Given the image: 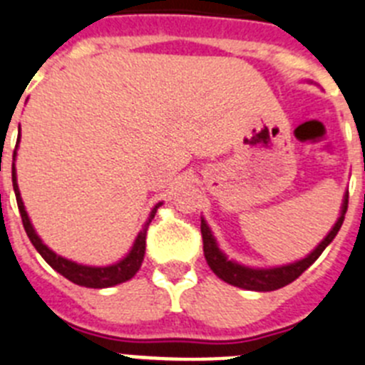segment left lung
Segmentation results:
<instances>
[{
  "instance_id": "obj_1",
  "label": "left lung",
  "mask_w": 365,
  "mask_h": 365,
  "mask_svg": "<svg viewBox=\"0 0 365 365\" xmlns=\"http://www.w3.org/2000/svg\"><path fill=\"white\" fill-rule=\"evenodd\" d=\"M347 202H349V195H345L344 207H341V217L338 218V222L334 224V227L331 230L325 239L322 240L318 248L314 252L307 255L305 259L301 261L292 262V264L279 266V268H270V270H255V268H246V266H240L233 261H227L226 255L218 250L217 242H215L211 231H209L207 224L202 220V240H204V255L205 261H207L209 268L226 283L233 284V287L246 288V290H257V292H270V290H277V288L287 287L288 283H292L299 277L303 272L309 268L316 259L322 255V252L327 248L329 244L332 242V239L336 237V233L340 231L341 224H344L345 211H347Z\"/></svg>"
}]
</instances>
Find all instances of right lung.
I'll return each mask as SVG.
<instances>
[{
  "label": "right lung",
  "mask_w": 365,
  "mask_h": 365,
  "mask_svg": "<svg viewBox=\"0 0 365 365\" xmlns=\"http://www.w3.org/2000/svg\"><path fill=\"white\" fill-rule=\"evenodd\" d=\"M18 141H20V139H18ZM14 158H16V148H14V154H12V160H14ZM12 185H14L16 202H18V209H20L25 233H27V237H29V240L33 242L34 248L38 250V253L46 259L47 264H49L51 268H55L60 275H64V277L69 279L71 283L81 284V287L108 288V287H113V284L125 283V281H128V279H132L135 274H138V270L141 268V262H143V257H145V244H147L148 226H150L152 218H154V215H156L158 207H160L161 204H158L156 207L152 209L150 217H148V220L145 222L143 230H141V233H139L138 239H135L134 246H132L130 253L123 259V261L115 262V264L112 266H104V268H95V266H82V264H77V262L68 261V259L64 257H60V255H56L55 252H51L46 244L40 240V237L34 233L29 217H27V213H25L24 202H21V196H20V189H18V183H16L14 165H12Z\"/></svg>",
  "instance_id": "1"
}]
</instances>
